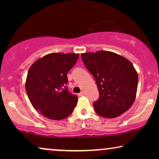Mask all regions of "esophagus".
Segmentation results:
<instances>
[{
  "label": "esophagus",
  "mask_w": 159,
  "mask_h": 159,
  "mask_svg": "<svg viewBox=\"0 0 159 159\" xmlns=\"http://www.w3.org/2000/svg\"><path fill=\"white\" fill-rule=\"evenodd\" d=\"M78 95H79V96H82V95H84V93L81 92L80 93H79V94H78Z\"/></svg>",
  "instance_id": "1"
}]
</instances>
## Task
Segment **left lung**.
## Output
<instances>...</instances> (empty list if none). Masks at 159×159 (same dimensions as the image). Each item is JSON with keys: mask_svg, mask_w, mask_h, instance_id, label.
<instances>
[{"mask_svg": "<svg viewBox=\"0 0 159 159\" xmlns=\"http://www.w3.org/2000/svg\"><path fill=\"white\" fill-rule=\"evenodd\" d=\"M81 56L99 92V98L93 103L95 112L104 118H115L127 111L135 99L138 84V73L132 63L106 51Z\"/></svg>", "mask_w": 159, "mask_h": 159, "instance_id": "1", "label": "left lung"}]
</instances>
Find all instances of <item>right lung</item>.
<instances>
[{
    "instance_id": "1",
    "label": "right lung",
    "mask_w": 159,
    "mask_h": 159,
    "mask_svg": "<svg viewBox=\"0 0 159 159\" xmlns=\"http://www.w3.org/2000/svg\"><path fill=\"white\" fill-rule=\"evenodd\" d=\"M78 58L76 53L48 54L30 68L26 92L34 109L46 118L64 119L75 109L78 97L69 92L67 73Z\"/></svg>"
}]
</instances>
